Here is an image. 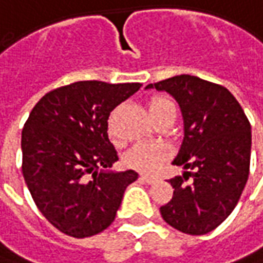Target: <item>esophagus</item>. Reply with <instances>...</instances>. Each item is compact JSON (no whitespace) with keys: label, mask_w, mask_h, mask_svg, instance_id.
I'll return each mask as SVG.
<instances>
[{"label":"esophagus","mask_w":263,"mask_h":263,"mask_svg":"<svg viewBox=\"0 0 263 263\" xmlns=\"http://www.w3.org/2000/svg\"><path fill=\"white\" fill-rule=\"evenodd\" d=\"M141 178H142V180H144V181L148 184H155L157 181H158V177L148 176V174H142V176H141Z\"/></svg>","instance_id":"esophagus-1"}]
</instances>
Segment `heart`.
<instances>
[{"label":"heart","instance_id":"b5f03b06","mask_svg":"<svg viewBox=\"0 0 263 263\" xmlns=\"http://www.w3.org/2000/svg\"><path fill=\"white\" fill-rule=\"evenodd\" d=\"M170 109L176 108H174L173 101L167 96H154L148 102V110H149L153 118H157L158 115L170 110ZM108 131L109 135L112 138H115V134H114V129H112L110 125H109ZM167 155H168V149H167V146L162 145V144L141 142V144H137L126 154L125 161L132 168H137L139 171H144V173H151V171H155L162 162L165 161Z\"/></svg>","mask_w":263,"mask_h":263}]
</instances>
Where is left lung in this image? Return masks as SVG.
Returning a JSON list of instances; mask_svg holds the SVG:
<instances>
[{"instance_id": "8db88e82", "label": "left lung", "mask_w": 263, "mask_h": 263, "mask_svg": "<svg viewBox=\"0 0 263 263\" xmlns=\"http://www.w3.org/2000/svg\"><path fill=\"white\" fill-rule=\"evenodd\" d=\"M178 102L184 139L174 165L189 171L170 178L173 199L161 217L187 235H206L226 220L242 196L251 165L249 119L236 98L221 85L180 74L148 85Z\"/></svg>"}]
</instances>
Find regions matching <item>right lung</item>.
Segmentation results:
<instances>
[{
  "label": "right lung",
  "instance_id": "1",
  "mask_svg": "<svg viewBox=\"0 0 263 263\" xmlns=\"http://www.w3.org/2000/svg\"><path fill=\"white\" fill-rule=\"evenodd\" d=\"M141 83L74 82L35 103L21 134L23 176L37 209L62 233L89 237L108 228L138 178L105 171L118 161L108 118Z\"/></svg>",
  "mask_w": 263,
  "mask_h": 263
}]
</instances>
